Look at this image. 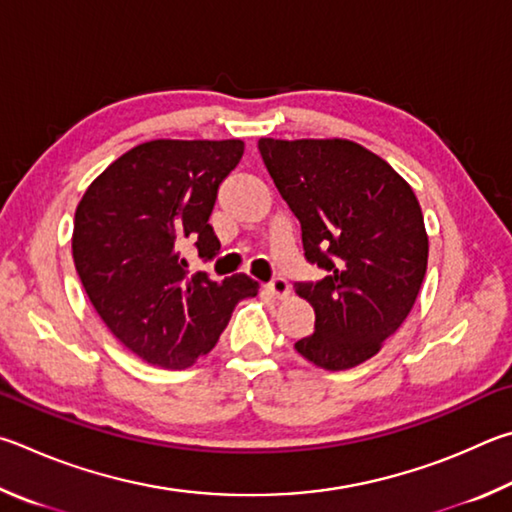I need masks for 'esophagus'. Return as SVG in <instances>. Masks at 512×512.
<instances>
[{
    "label": "esophagus",
    "instance_id": "obj_1",
    "mask_svg": "<svg viewBox=\"0 0 512 512\" xmlns=\"http://www.w3.org/2000/svg\"><path fill=\"white\" fill-rule=\"evenodd\" d=\"M267 290H270L276 299H285L290 294V283L281 279V276H276V279L267 285Z\"/></svg>",
    "mask_w": 512,
    "mask_h": 512
}]
</instances>
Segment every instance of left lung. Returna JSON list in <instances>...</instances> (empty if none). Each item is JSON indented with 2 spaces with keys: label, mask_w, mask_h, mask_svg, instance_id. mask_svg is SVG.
<instances>
[{
  "label": "left lung",
  "mask_w": 512,
  "mask_h": 512,
  "mask_svg": "<svg viewBox=\"0 0 512 512\" xmlns=\"http://www.w3.org/2000/svg\"><path fill=\"white\" fill-rule=\"evenodd\" d=\"M258 150L301 222L306 258L328 272L294 288L315 308V333L294 348L319 369H353L414 308L429 254L420 204L387 161L355 141L263 137Z\"/></svg>",
  "instance_id": "8db88e82"
}]
</instances>
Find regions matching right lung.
<instances>
[{
	"mask_svg": "<svg viewBox=\"0 0 512 512\" xmlns=\"http://www.w3.org/2000/svg\"><path fill=\"white\" fill-rule=\"evenodd\" d=\"M245 152L240 139H155L98 175L76 206L71 254L112 335L143 362L188 369L218 344L236 303L256 297L247 274L211 281L182 256L213 258L215 197Z\"/></svg>",
	"mask_w": 512,
	"mask_h": 512,
	"instance_id": "1",
	"label": "right lung"
}]
</instances>
